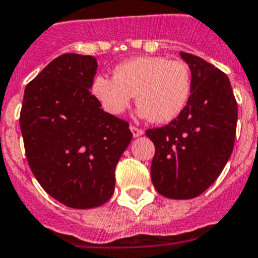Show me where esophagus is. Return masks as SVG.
I'll return each mask as SVG.
<instances>
[{"mask_svg":"<svg viewBox=\"0 0 258 258\" xmlns=\"http://www.w3.org/2000/svg\"><path fill=\"white\" fill-rule=\"evenodd\" d=\"M131 131H132V133H133V137H140V136H142L143 133H145L142 129L134 126V125H131Z\"/></svg>","mask_w":258,"mask_h":258,"instance_id":"1","label":"esophagus"}]
</instances>
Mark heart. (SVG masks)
Masks as SVG:
<instances>
[{"label":"heart","instance_id":"obj_1","mask_svg":"<svg viewBox=\"0 0 258 258\" xmlns=\"http://www.w3.org/2000/svg\"><path fill=\"white\" fill-rule=\"evenodd\" d=\"M112 76H97L92 84L93 97L109 115H122L136 94L140 116L164 124L178 117L190 99L191 74L181 60L137 56L116 66Z\"/></svg>","mask_w":258,"mask_h":258}]
</instances>
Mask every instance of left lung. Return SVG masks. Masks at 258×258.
Segmentation results:
<instances>
[{
  "label": "left lung",
  "instance_id": "1",
  "mask_svg": "<svg viewBox=\"0 0 258 258\" xmlns=\"http://www.w3.org/2000/svg\"><path fill=\"white\" fill-rule=\"evenodd\" d=\"M191 71L190 99L181 115L147 129L155 145L151 179L160 195L192 199L213 183L234 149L238 104L229 77L204 59L179 52Z\"/></svg>",
  "mask_w": 258,
  "mask_h": 258
}]
</instances>
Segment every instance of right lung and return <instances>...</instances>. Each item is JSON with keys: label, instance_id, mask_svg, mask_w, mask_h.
Segmentation results:
<instances>
[{"label": "right lung", "instance_id": "add662e5", "mask_svg": "<svg viewBox=\"0 0 258 258\" xmlns=\"http://www.w3.org/2000/svg\"><path fill=\"white\" fill-rule=\"evenodd\" d=\"M94 56L63 54L26 86L20 111L27 160L50 197L76 209L112 197L115 168L132 141L129 122L104 112L90 93Z\"/></svg>", "mask_w": 258, "mask_h": 258}]
</instances>
